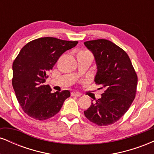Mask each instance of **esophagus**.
Listing matches in <instances>:
<instances>
[{
	"label": "esophagus",
	"mask_w": 154,
	"mask_h": 154,
	"mask_svg": "<svg viewBox=\"0 0 154 154\" xmlns=\"http://www.w3.org/2000/svg\"><path fill=\"white\" fill-rule=\"evenodd\" d=\"M71 95H72V96H77V97L81 96L80 93H77V92H72V93H71Z\"/></svg>",
	"instance_id": "esophagus-1"
}]
</instances>
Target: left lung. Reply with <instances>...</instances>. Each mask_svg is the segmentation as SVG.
Listing matches in <instances>:
<instances>
[{
	"instance_id": "8db88e82",
	"label": "left lung",
	"mask_w": 154,
	"mask_h": 154,
	"mask_svg": "<svg viewBox=\"0 0 154 154\" xmlns=\"http://www.w3.org/2000/svg\"><path fill=\"white\" fill-rule=\"evenodd\" d=\"M92 51L97 66L94 81L105 91L101 98L84 111L86 118L99 126L118 121L130 107L135 97L137 77L128 55L105 39L84 43Z\"/></svg>"
}]
</instances>
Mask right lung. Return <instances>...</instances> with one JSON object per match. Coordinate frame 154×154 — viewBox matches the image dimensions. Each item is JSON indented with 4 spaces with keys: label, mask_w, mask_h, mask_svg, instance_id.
<instances>
[{
    "label": "right lung",
    "mask_w": 154,
    "mask_h": 154,
    "mask_svg": "<svg viewBox=\"0 0 154 154\" xmlns=\"http://www.w3.org/2000/svg\"><path fill=\"white\" fill-rule=\"evenodd\" d=\"M77 41L45 37L26 44L13 63L12 85L23 111L30 117L45 120L56 115L69 91L51 92L45 85L48 74L65 51L75 47Z\"/></svg>",
    "instance_id": "1"
}]
</instances>
